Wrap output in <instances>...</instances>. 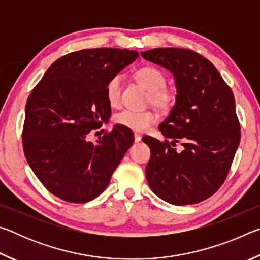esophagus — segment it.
<instances>
[{
	"mask_svg": "<svg viewBox=\"0 0 260 260\" xmlns=\"http://www.w3.org/2000/svg\"><path fill=\"white\" fill-rule=\"evenodd\" d=\"M141 139H142V136H141L140 134H138V133L134 134V141H135V142H140Z\"/></svg>",
	"mask_w": 260,
	"mask_h": 260,
	"instance_id": "34e87169",
	"label": "esophagus"
}]
</instances>
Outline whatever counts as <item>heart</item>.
I'll use <instances>...</instances> for the list:
<instances>
[{"label":"heart","mask_w":260,"mask_h":260,"mask_svg":"<svg viewBox=\"0 0 260 260\" xmlns=\"http://www.w3.org/2000/svg\"><path fill=\"white\" fill-rule=\"evenodd\" d=\"M135 78L146 89L150 91L149 101L160 110H169L175 100L174 93L167 88L166 78L159 69L155 67H143L135 73ZM124 78L121 74L113 76L105 87V95L108 102L112 107L121 104V91ZM114 122L135 132H144L158 120V114L151 110L136 111V110H122L114 116Z\"/></svg>","instance_id":"1"}]
</instances>
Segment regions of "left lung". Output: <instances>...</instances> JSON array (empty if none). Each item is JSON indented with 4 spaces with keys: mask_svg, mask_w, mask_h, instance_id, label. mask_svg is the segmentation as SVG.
Returning <instances> with one entry per match:
<instances>
[{
    "mask_svg": "<svg viewBox=\"0 0 260 260\" xmlns=\"http://www.w3.org/2000/svg\"><path fill=\"white\" fill-rule=\"evenodd\" d=\"M141 56L170 70L177 87L174 107L158 127L166 140L142 139L151 151L147 181L167 203H200L225 182L240 144L234 94L214 65L195 51L157 48ZM177 143L182 152L173 148Z\"/></svg>",
    "mask_w": 260,
    "mask_h": 260,
    "instance_id": "left-lung-1",
    "label": "left lung"
}]
</instances>
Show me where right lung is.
I'll return each mask as SVG.
<instances>
[{
  "mask_svg": "<svg viewBox=\"0 0 260 260\" xmlns=\"http://www.w3.org/2000/svg\"><path fill=\"white\" fill-rule=\"evenodd\" d=\"M134 50L98 48L71 52L52 63L28 96L23 128L30 169L52 195L87 203L102 193L134 142L116 125L96 142L91 129L111 116L108 81L138 58Z\"/></svg>",
  "mask_w": 260,
  "mask_h": 260,
  "instance_id": "add662e5",
  "label": "right lung"
}]
</instances>
